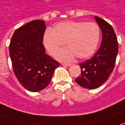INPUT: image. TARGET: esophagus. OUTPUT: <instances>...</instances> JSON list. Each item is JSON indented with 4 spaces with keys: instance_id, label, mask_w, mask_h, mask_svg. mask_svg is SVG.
<instances>
[{
    "instance_id": "34e87169",
    "label": "esophagus",
    "mask_w": 125,
    "mask_h": 125,
    "mask_svg": "<svg viewBox=\"0 0 125 125\" xmlns=\"http://www.w3.org/2000/svg\"><path fill=\"white\" fill-rule=\"evenodd\" d=\"M62 65L64 66H70L72 64L71 63H62Z\"/></svg>"
}]
</instances>
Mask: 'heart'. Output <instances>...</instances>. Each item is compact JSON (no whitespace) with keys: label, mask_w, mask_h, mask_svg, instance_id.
Masks as SVG:
<instances>
[{"label":"heart","mask_w":125,"mask_h":125,"mask_svg":"<svg viewBox=\"0 0 125 125\" xmlns=\"http://www.w3.org/2000/svg\"><path fill=\"white\" fill-rule=\"evenodd\" d=\"M100 40V29L94 22L66 21L56 24L53 29L45 31L43 44L51 55H54L64 44L68 47L56 54L59 61H71L76 57L80 59L94 54Z\"/></svg>","instance_id":"heart-1"}]
</instances>
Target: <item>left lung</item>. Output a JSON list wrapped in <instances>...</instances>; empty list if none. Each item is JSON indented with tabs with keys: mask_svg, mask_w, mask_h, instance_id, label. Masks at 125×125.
I'll return each instance as SVG.
<instances>
[{
	"mask_svg": "<svg viewBox=\"0 0 125 125\" xmlns=\"http://www.w3.org/2000/svg\"><path fill=\"white\" fill-rule=\"evenodd\" d=\"M102 32L100 48L90 59L79 64L81 74L76 83L86 89H96L108 79L115 66L118 44L112 27L105 20L94 16Z\"/></svg>",
	"mask_w": 125,
	"mask_h": 125,
	"instance_id": "left-lung-1",
	"label": "left lung"
}]
</instances>
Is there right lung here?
Wrapping results in <instances>:
<instances>
[{
  "mask_svg": "<svg viewBox=\"0 0 125 125\" xmlns=\"http://www.w3.org/2000/svg\"><path fill=\"white\" fill-rule=\"evenodd\" d=\"M45 22L35 20L16 29L9 51L13 72L27 90L39 92L48 85L59 63L45 53L42 44Z\"/></svg>",
  "mask_w": 125,
  "mask_h": 125,
  "instance_id": "1",
  "label": "right lung"
}]
</instances>
